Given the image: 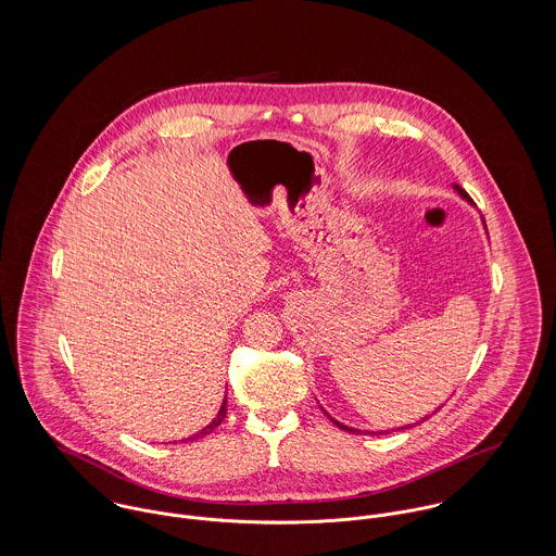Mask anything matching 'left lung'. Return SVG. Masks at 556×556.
<instances>
[{
    "label": "left lung",
    "instance_id": "obj_1",
    "mask_svg": "<svg viewBox=\"0 0 556 556\" xmlns=\"http://www.w3.org/2000/svg\"><path fill=\"white\" fill-rule=\"evenodd\" d=\"M454 190H456V192H458V194H460V197H463V199H465V201H469V203H471V205H473V201H471V197H469V194H467V192H465V190H463V188H460V186H458V184H454ZM483 227H485V223H483ZM327 417H329V415H327ZM329 419H331V421H333V424H336V426H338V428H340V430H346V432H359V430H355V428H349V426H344V424H340V421H336V419H333V417H329ZM424 419H426V417H424ZM424 419H421V421H424ZM417 424H419V421H417ZM413 426H415V424H408V426H402V428H400V430H406V428H413ZM379 434H381V432H379Z\"/></svg>",
    "mask_w": 556,
    "mask_h": 556
}]
</instances>
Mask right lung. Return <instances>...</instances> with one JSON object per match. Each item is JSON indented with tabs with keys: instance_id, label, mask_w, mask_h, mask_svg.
<instances>
[{
	"instance_id": "right-lung-1",
	"label": "right lung",
	"mask_w": 556,
	"mask_h": 556,
	"mask_svg": "<svg viewBox=\"0 0 556 556\" xmlns=\"http://www.w3.org/2000/svg\"><path fill=\"white\" fill-rule=\"evenodd\" d=\"M225 417H227V397H225V400H223V406H220V410H218V415H216V417H214V419H212V421H210V424H207V426H205V428H203V430H201V432H197V434H192V437H188V439H186V441H194V439H203V437H205V434H210V432H212V430H216V428H218V426H220V424H223V419H225Z\"/></svg>"
}]
</instances>
